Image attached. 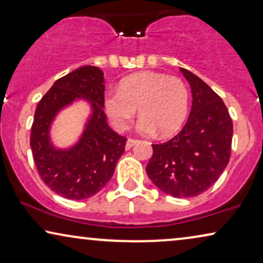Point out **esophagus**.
Instances as JSON below:
<instances>
[{
	"mask_svg": "<svg viewBox=\"0 0 263 263\" xmlns=\"http://www.w3.org/2000/svg\"><path fill=\"white\" fill-rule=\"evenodd\" d=\"M136 142H138V140H135V139H128V141H127V148H132V147L134 146Z\"/></svg>",
	"mask_w": 263,
	"mask_h": 263,
	"instance_id": "1",
	"label": "esophagus"
}]
</instances>
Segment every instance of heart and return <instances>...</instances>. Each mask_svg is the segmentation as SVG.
Segmentation results:
<instances>
[{"mask_svg":"<svg viewBox=\"0 0 263 263\" xmlns=\"http://www.w3.org/2000/svg\"><path fill=\"white\" fill-rule=\"evenodd\" d=\"M105 110L114 127L125 130L139 109L138 130L142 134L170 135L184 123L189 107V92L177 77L143 71L123 79L120 89L105 95Z\"/></svg>","mask_w":263,"mask_h":263,"instance_id":"1","label":"heart"}]
</instances>
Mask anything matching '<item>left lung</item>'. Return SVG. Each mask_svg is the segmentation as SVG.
Returning a JSON list of instances; mask_svg holds the SVG:
<instances>
[{
    "instance_id": "8db88e82",
    "label": "left lung",
    "mask_w": 263,
    "mask_h": 263,
    "mask_svg": "<svg viewBox=\"0 0 263 263\" xmlns=\"http://www.w3.org/2000/svg\"><path fill=\"white\" fill-rule=\"evenodd\" d=\"M179 70L192 88L189 118L171 140L152 145L146 171L163 193L194 197L213 185L228 166L233 125L220 97L192 71Z\"/></svg>"
}]
</instances>
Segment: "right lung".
Wrapping results in <instances>:
<instances>
[{
    "instance_id": "right-lung-1",
    "label": "right lung",
    "mask_w": 263,
    "mask_h": 263,
    "mask_svg": "<svg viewBox=\"0 0 263 263\" xmlns=\"http://www.w3.org/2000/svg\"><path fill=\"white\" fill-rule=\"evenodd\" d=\"M104 73L98 67L78 68L57 80L38 103L30 145L42 181L69 200L96 195L112 177L127 139L109 127L104 112ZM86 100L92 112L74 146L56 149L49 128L59 111L75 100Z\"/></svg>"
}]
</instances>
